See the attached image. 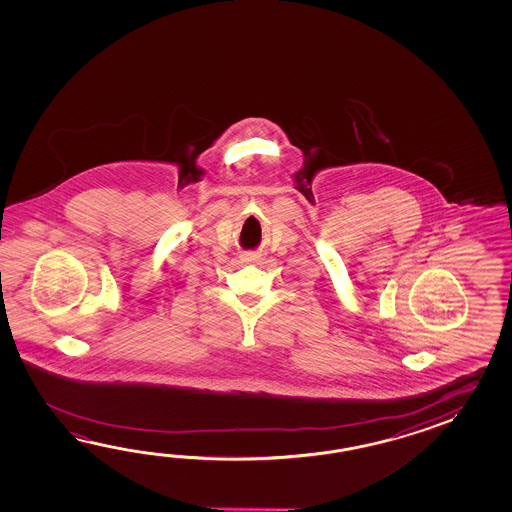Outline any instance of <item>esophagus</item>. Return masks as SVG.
<instances>
[{
  "instance_id": "1",
  "label": "esophagus",
  "mask_w": 512,
  "mask_h": 512,
  "mask_svg": "<svg viewBox=\"0 0 512 512\" xmlns=\"http://www.w3.org/2000/svg\"><path fill=\"white\" fill-rule=\"evenodd\" d=\"M256 258H258L256 254H243V260L245 261H254Z\"/></svg>"
}]
</instances>
